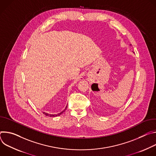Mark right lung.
<instances>
[{
    "mask_svg": "<svg viewBox=\"0 0 156 156\" xmlns=\"http://www.w3.org/2000/svg\"><path fill=\"white\" fill-rule=\"evenodd\" d=\"M66 107H67V105L66 106V107H65V108L62 111V112H61L60 113H59V114H48V113H46V112H43V114H44L45 115H46V116H48V117H57V116H59V115H60L62 113H63V112H65V109L66 108Z\"/></svg>",
    "mask_w": 156,
    "mask_h": 156,
    "instance_id": "1",
    "label": "right lung"
}]
</instances>
